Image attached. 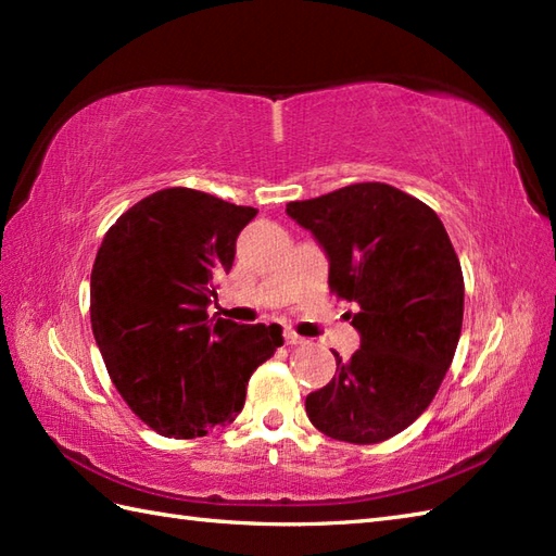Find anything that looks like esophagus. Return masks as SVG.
<instances>
[{
    "label": "esophagus",
    "instance_id": "1",
    "mask_svg": "<svg viewBox=\"0 0 556 556\" xmlns=\"http://www.w3.org/2000/svg\"><path fill=\"white\" fill-rule=\"evenodd\" d=\"M285 341L289 346H299V344H305V339L303 337H299L296 332H293V329H285Z\"/></svg>",
    "mask_w": 556,
    "mask_h": 556
}]
</instances>
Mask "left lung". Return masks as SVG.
<instances>
[{"instance_id":"left-lung-1","label":"left lung","mask_w":556,"mask_h":556,"mask_svg":"<svg viewBox=\"0 0 556 556\" xmlns=\"http://www.w3.org/2000/svg\"><path fill=\"white\" fill-rule=\"evenodd\" d=\"M329 260V289L358 305L361 349L337 358L305 413L332 440L377 444L430 406L464 323V275L444 224L387 184H353L287 205Z\"/></svg>"}]
</instances>
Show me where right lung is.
<instances>
[{
	"label": "right lung",
	"instance_id": "1",
	"mask_svg": "<svg viewBox=\"0 0 556 556\" xmlns=\"http://www.w3.org/2000/svg\"><path fill=\"white\" fill-rule=\"evenodd\" d=\"M255 207L193 188L140 200L104 233L90 275L92 334L114 387L152 430L176 440L224 428L253 370L285 344L279 325L207 317Z\"/></svg>",
	"mask_w": 556,
	"mask_h": 556
}]
</instances>
